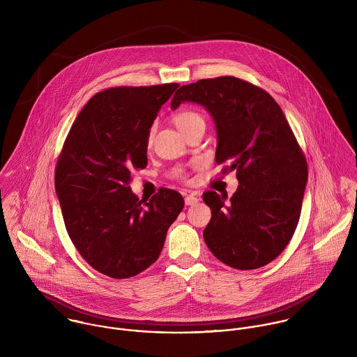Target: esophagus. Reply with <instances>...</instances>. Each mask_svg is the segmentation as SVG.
<instances>
[{"mask_svg":"<svg viewBox=\"0 0 357 357\" xmlns=\"http://www.w3.org/2000/svg\"><path fill=\"white\" fill-rule=\"evenodd\" d=\"M184 201H185L187 206H192V204H197L199 202V198L195 194H188V195H185Z\"/></svg>","mask_w":357,"mask_h":357,"instance_id":"1","label":"esophagus"}]
</instances>
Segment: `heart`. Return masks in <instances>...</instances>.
Wrapping results in <instances>:
<instances>
[{
	"instance_id": "heart-1",
	"label": "heart",
	"mask_w": 357,
	"mask_h": 357,
	"mask_svg": "<svg viewBox=\"0 0 357 357\" xmlns=\"http://www.w3.org/2000/svg\"><path fill=\"white\" fill-rule=\"evenodd\" d=\"M173 122L178 128V130L183 133L187 129H190V128H192V126H195L198 123H204V116L199 112H197L195 109H181V111H178V112H176L173 115ZM149 140H151V135L149 136ZM174 174L177 177H183L184 176L183 170H180V169H177L174 172Z\"/></svg>"
}]
</instances>
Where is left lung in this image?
Wrapping results in <instances>:
<instances>
[{
	"label": "left lung",
	"mask_w": 357,
	"mask_h": 357,
	"mask_svg": "<svg viewBox=\"0 0 357 357\" xmlns=\"http://www.w3.org/2000/svg\"><path fill=\"white\" fill-rule=\"evenodd\" d=\"M204 105L217 130L215 162L235 170L236 192L204 194L211 208L204 228L208 250L241 271L255 269L280 255L297 228L307 166L279 104L264 89L235 77L201 79L181 86L172 108Z\"/></svg>",
	"instance_id": "8db88e82"
}]
</instances>
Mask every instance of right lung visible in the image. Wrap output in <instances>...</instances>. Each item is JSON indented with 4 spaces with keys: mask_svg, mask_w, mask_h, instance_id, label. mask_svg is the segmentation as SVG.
Here are the masks:
<instances>
[{
    "mask_svg": "<svg viewBox=\"0 0 357 357\" xmlns=\"http://www.w3.org/2000/svg\"><path fill=\"white\" fill-rule=\"evenodd\" d=\"M178 84L118 86L96 93L78 114L54 172L70 239L96 271L114 279L139 275L158 259L183 197L159 188L143 204L132 172L147 166L150 129Z\"/></svg>",
    "mask_w": 357,
    "mask_h": 357,
    "instance_id": "1",
    "label": "right lung"
}]
</instances>
